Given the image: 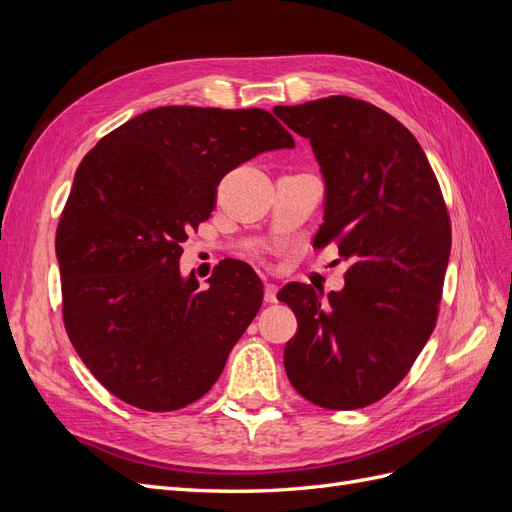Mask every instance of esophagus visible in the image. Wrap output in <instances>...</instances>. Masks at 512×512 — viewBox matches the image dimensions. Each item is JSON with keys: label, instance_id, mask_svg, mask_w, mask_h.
<instances>
[{"label": "esophagus", "instance_id": "1", "mask_svg": "<svg viewBox=\"0 0 512 512\" xmlns=\"http://www.w3.org/2000/svg\"><path fill=\"white\" fill-rule=\"evenodd\" d=\"M265 301L275 303L277 301V286L271 282H265Z\"/></svg>", "mask_w": 512, "mask_h": 512}]
</instances>
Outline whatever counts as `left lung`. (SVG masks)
<instances>
[{
  "label": "left lung",
  "mask_w": 512,
  "mask_h": 512,
  "mask_svg": "<svg viewBox=\"0 0 512 512\" xmlns=\"http://www.w3.org/2000/svg\"><path fill=\"white\" fill-rule=\"evenodd\" d=\"M275 115L307 138L324 177L316 247L337 243L346 286L292 282L277 299L297 316L284 350L290 384L327 410H356L406 378L436 327L451 220L423 147L382 108L329 96Z\"/></svg>",
  "instance_id": "obj_1"
}]
</instances>
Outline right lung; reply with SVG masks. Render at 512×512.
I'll return each mask as SVG.
<instances>
[{
	"mask_svg": "<svg viewBox=\"0 0 512 512\" xmlns=\"http://www.w3.org/2000/svg\"><path fill=\"white\" fill-rule=\"evenodd\" d=\"M262 108L160 106L123 123L76 168L55 252L64 324L104 389L149 412L194 404L262 305L250 265L224 260L200 290L181 243L209 220L226 173L292 149Z\"/></svg>",
	"mask_w": 512,
	"mask_h": 512,
	"instance_id": "obj_1",
	"label": "right lung"
}]
</instances>
